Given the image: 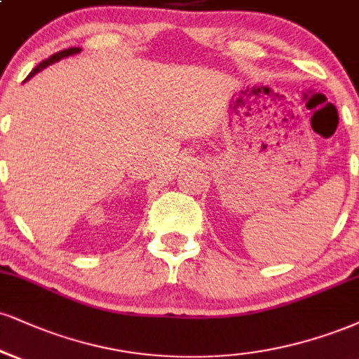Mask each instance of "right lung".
<instances>
[{"label":"right lung","mask_w":359,"mask_h":359,"mask_svg":"<svg viewBox=\"0 0 359 359\" xmlns=\"http://www.w3.org/2000/svg\"><path fill=\"white\" fill-rule=\"evenodd\" d=\"M80 51H81V48H68V50H62V51H58V53L51 55L48 60H45V62H41L40 65H36V67L33 68L32 73H29V75L27 76V80H29V79H32V76L36 75L38 72H41L43 68H46V67H48V65H51V63H56V62H60V60H62V58H67V56H72V55H76V53H80ZM27 80H25V81H27Z\"/></svg>","instance_id":"add662e5"}]
</instances>
